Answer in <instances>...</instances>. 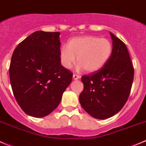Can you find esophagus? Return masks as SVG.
Here are the masks:
<instances>
[{
  "mask_svg": "<svg viewBox=\"0 0 146 146\" xmlns=\"http://www.w3.org/2000/svg\"><path fill=\"white\" fill-rule=\"evenodd\" d=\"M79 78H80V76H79V75H77V74H73V79H74V80H76V79H79Z\"/></svg>",
  "mask_w": 146,
  "mask_h": 146,
  "instance_id": "esophagus-1",
  "label": "esophagus"
}]
</instances>
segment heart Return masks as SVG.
Masks as SVG:
<instances>
[{
  "instance_id": "obj_1",
  "label": "heart",
  "mask_w": 146,
  "mask_h": 146,
  "mask_svg": "<svg viewBox=\"0 0 146 146\" xmlns=\"http://www.w3.org/2000/svg\"><path fill=\"white\" fill-rule=\"evenodd\" d=\"M113 52L111 42L97 36H82L71 39L67 46L61 48L60 60L63 67L71 69L76 62L78 70L84 69L89 73L102 70L109 62Z\"/></svg>"
}]
</instances>
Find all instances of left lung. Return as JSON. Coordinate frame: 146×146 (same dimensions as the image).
Returning a JSON list of instances; mask_svg holds the SVG:
<instances>
[{"instance_id":"1","label":"left lung","mask_w":146,"mask_h":146,"mask_svg":"<svg viewBox=\"0 0 146 146\" xmlns=\"http://www.w3.org/2000/svg\"><path fill=\"white\" fill-rule=\"evenodd\" d=\"M113 52L107 64L99 71L84 75V90L79 102L92 117L106 119L117 113L126 103L131 92L134 69L128 49L111 33Z\"/></svg>"}]
</instances>
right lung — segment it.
<instances>
[{"label":"right lung","mask_w":146,"mask_h":146,"mask_svg":"<svg viewBox=\"0 0 146 146\" xmlns=\"http://www.w3.org/2000/svg\"><path fill=\"white\" fill-rule=\"evenodd\" d=\"M59 32L36 31L13 53L10 81L17 102L33 117L47 116L58 106L73 74L61 64Z\"/></svg>","instance_id":"1"}]
</instances>
